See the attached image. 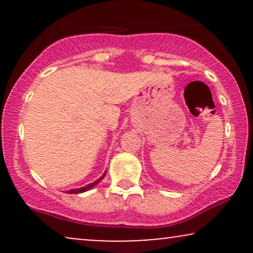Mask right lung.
<instances>
[{
  "mask_svg": "<svg viewBox=\"0 0 253 253\" xmlns=\"http://www.w3.org/2000/svg\"><path fill=\"white\" fill-rule=\"evenodd\" d=\"M105 175H106V171H105V174H103L100 178L96 179V181L92 182V183H89V184L85 185V186H83V188H78V189H71V190H69L68 193H83V192L88 191V190H91L92 188H94V186H95L96 184H99V183L101 182V179H102L103 177H105Z\"/></svg>",
  "mask_w": 253,
  "mask_h": 253,
  "instance_id": "add662e5",
  "label": "right lung"
}]
</instances>
